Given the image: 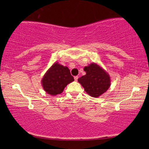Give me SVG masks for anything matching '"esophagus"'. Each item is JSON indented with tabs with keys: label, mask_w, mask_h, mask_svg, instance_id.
Segmentation results:
<instances>
[{
	"label": "esophagus",
	"mask_w": 149,
	"mask_h": 149,
	"mask_svg": "<svg viewBox=\"0 0 149 149\" xmlns=\"http://www.w3.org/2000/svg\"><path fill=\"white\" fill-rule=\"evenodd\" d=\"M74 79H75V81H77V79H78V76H75L74 77Z\"/></svg>",
	"instance_id": "34e87169"
}]
</instances>
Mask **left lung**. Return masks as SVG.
<instances>
[{
	"label": "left lung",
	"instance_id": "1",
	"mask_svg": "<svg viewBox=\"0 0 149 149\" xmlns=\"http://www.w3.org/2000/svg\"><path fill=\"white\" fill-rule=\"evenodd\" d=\"M84 71L86 74L77 81L88 95L92 97H99L109 89L110 77L100 65L97 63H91L84 68Z\"/></svg>",
	"mask_w": 149,
	"mask_h": 149
}]
</instances>
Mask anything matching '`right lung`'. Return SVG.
<instances>
[{
  "label": "right lung",
  "mask_w": 149,
  "mask_h": 149,
  "mask_svg": "<svg viewBox=\"0 0 149 149\" xmlns=\"http://www.w3.org/2000/svg\"><path fill=\"white\" fill-rule=\"evenodd\" d=\"M74 81L68 68L55 62L45 74L41 84L47 94L56 96L62 93L67 85Z\"/></svg>",
  "instance_id": "right-lung-1"
}]
</instances>
